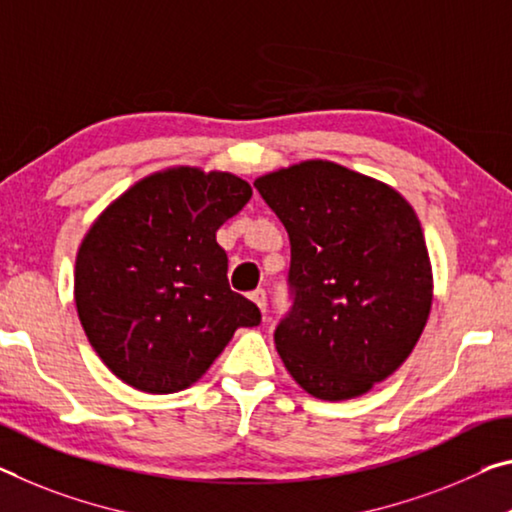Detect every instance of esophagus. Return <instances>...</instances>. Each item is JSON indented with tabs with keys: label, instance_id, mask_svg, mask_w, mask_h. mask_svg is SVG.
Here are the masks:
<instances>
[{
	"label": "esophagus",
	"instance_id": "1",
	"mask_svg": "<svg viewBox=\"0 0 512 512\" xmlns=\"http://www.w3.org/2000/svg\"><path fill=\"white\" fill-rule=\"evenodd\" d=\"M251 297V302H254L258 309L261 311H265L267 309V295H265V290L263 288H258V290H254V293L249 295Z\"/></svg>",
	"mask_w": 512,
	"mask_h": 512
}]
</instances>
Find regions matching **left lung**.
Here are the masks:
<instances>
[{
    "label": "left lung",
    "instance_id": "8db88e82",
    "mask_svg": "<svg viewBox=\"0 0 512 512\" xmlns=\"http://www.w3.org/2000/svg\"><path fill=\"white\" fill-rule=\"evenodd\" d=\"M290 238L293 306L274 329L288 373L320 400L366 393L410 357L432 304L414 208L393 187L325 160L256 178Z\"/></svg>",
    "mask_w": 512,
    "mask_h": 512
}]
</instances>
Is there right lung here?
Returning a JSON list of instances; mask_svg holds the SVG:
<instances>
[{"mask_svg": "<svg viewBox=\"0 0 512 512\" xmlns=\"http://www.w3.org/2000/svg\"><path fill=\"white\" fill-rule=\"evenodd\" d=\"M245 180L160 171L121 194L84 235L75 304L86 338L119 380L146 393L194 384L261 311L233 293L217 229L247 206Z\"/></svg>", "mask_w": 512, "mask_h": 512, "instance_id": "obj_1", "label": "right lung"}]
</instances>
